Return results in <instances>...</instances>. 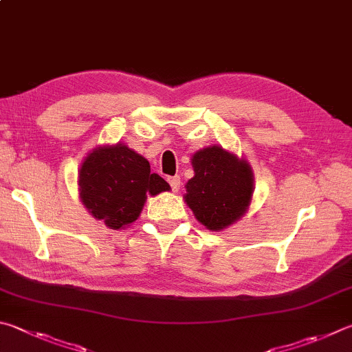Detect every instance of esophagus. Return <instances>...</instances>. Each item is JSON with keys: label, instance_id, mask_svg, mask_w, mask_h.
I'll return each mask as SVG.
<instances>
[{"label": "esophagus", "instance_id": "obj_1", "mask_svg": "<svg viewBox=\"0 0 352 352\" xmlns=\"http://www.w3.org/2000/svg\"><path fill=\"white\" fill-rule=\"evenodd\" d=\"M168 183H169V186L172 188V190H174V192H178V189H180V184H182L180 177H178V175L168 177Z\"/></svg>", "mask_w": 352, "mask_h": 352}]
</instances>
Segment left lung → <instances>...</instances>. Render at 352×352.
<instances>
[{
	"label": "left lung",
	"mask_w": 352,
	"mask_h": 352,
	"mask_svg": "<svg viewBox=\"0 0 352 352\" xmlns=\"http://www.w3.org/2000/svg\"><path fill=\"white\" fill-rule=\"evenodd\" d=\"M192 166L195 175L186 183V203L197 220L220 231L245 214L252 195V174L245 160L220 146L198 151Z\"/></svg>",
	"instance_id": "8db88e82"
}]
</instances>
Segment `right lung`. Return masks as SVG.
<instances>
[{"mask_svg":"<svg viewBox=\"0 0 352 352\" xmlns=\"http://www.w3.org/2000/svg\"><path fill=\"white\" fill-rule=\"evenodd\" d=\"M78 183L82 204L112 229L135 221L148 194L170 189L152 174L148 160L124 144L94 149L81 164Z\"/></svg>","mask_w":352,"mask_h":352,"instance_id":"add662e5","label":"right lung"}]
</instances>
